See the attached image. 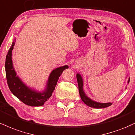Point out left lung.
<instances>
[{
	"label": "left lung",
	"mask_w": 135,
	"mask_h": 135,
	"mask_svg": "<svg viewBox=\"0 0 135 135\" xmlns=\"http://www.w3.org/2000/svg\"><path fill=\"white\" fill-rule=\"evenodd\" d=\"M77 79L78 85H79V94H80V96L81 97V99H82V101H83L86 105H87L89 107H91V108L100 109V108H107V107L110 106V105L112 104V103H99L90 99H89V97L85 95V94L84 93L83 90V80H82V77H81L80 74H77ZM129 79L128 80V83H129Z\"/></svg>",
	"instance_id": "obj_1"
}]
</instances>
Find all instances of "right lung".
<instances>
[{"label":"right lung","instance_id":"right-lung-1","mask_svg":"<svg viewBox=\"0 0 135 135\" xmlns=\"http://www.w3.org/2000/svg\"><path fill=\"white\" fill-rule=\"evenodd\" d=\"M15 42H13L6 56L5 69L6 79L9 88L11 92L22 103L30 106H41L47 101L53 94L56 84L64 70L69 68L67 65L57 68L50 74L47 87L43 92H37L27 87L16 75L12 61V50Z\"/></svg>","mask_w":135,"mask_h":135}]
</instances>
